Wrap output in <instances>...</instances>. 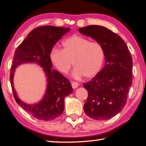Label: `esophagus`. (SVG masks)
<instances>
[{"label":"esophagus","instance_id":"34e87169","mask_svg":"<svg viewBox=\"0 0 146 146\" xmlns=\"http://www.w3.org/2000/svg\"><path fill=\"white\" fill-rule=\"evenodd\" d=\"M71 86L73 89H76L78 86V84L77 82H71Z\"/></svg>","mask_w":146,"mask_h":146}]
</instances>
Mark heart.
<instances>
[{
    "label": "heart",
    "instance_id": "1",
    "mask_svg": "<svg viewBox=\"0 0 146 146\" xmlns=\"http://www.w3.org/2000/svg\"><path fill=\"white\" fill-rule=\"evenodd\" d=\"M61 48L50 52V61L60 73H68L72 64L75 68L71 76L75 79L92 77L100 71L105 54L99 43L73 35L62 41Z\"/></svg>",
    "mask_w": 146,
    "mask_h": 146
}]
</instances>
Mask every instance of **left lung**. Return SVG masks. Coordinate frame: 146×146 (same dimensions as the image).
<instances>
[{
    "instance_id": "8db88e82",
    "label": "left lung",
    "mask_w": 146,
    "mask_h": 146,
    "mask_svg": "<svg viewBox=\"0 0 146 146\" xmlns=\"http://www.w3.org/2000/svg\"><path fill=\"white\" fill-rule=\"evenodd\" d=\"M78 31L100 44L105 58L102 70L83 84L88 92L84 110L94 119H109L121 112L127 102L133 82L130 52L123 39L105 27L90 25Z\"/></svg>"
}]
</instances>
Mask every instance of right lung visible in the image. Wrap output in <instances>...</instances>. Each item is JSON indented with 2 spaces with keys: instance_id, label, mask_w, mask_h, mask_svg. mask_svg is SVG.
Wrapping results in <instances>:
<instances>
[{
  "instance_id": "right-lung-1",
  "label": "right lung",
  "mask_w": 146,
  "mask_h": 146,
  "mask_svg": "<svg viewBox=\"0 0 146 146\" xmlns=\"http://www.w3.org/2000/svg\"><path fill=\"white\" fill-rule=\"evenodd\" d=\"M70 31L69 28L43 26L34 29L16 49L11 64L10 80L16 102L36 118L51 121L64 112V99L73 92L69 80L60 73L52 69L50 52L62 36ZM36 63L43 68L47 87L43 98L38 103L28 104L21 101L14 88L13 77L15 69L23 63Z\"/></svg>"
}]
</instances>
